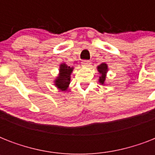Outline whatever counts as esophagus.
<instances>
[{
    "label": "esophagus",
    "mask_w": 155,
    "mask_h": 155,
    "mask_svg": "<svg viewBox=\"0 0 155 155\" xmlns=\"http://www.w3.org/2000/svg\"><path fill=\"white\" fill-rule=\"evenodd\" d=\"M81 64H82L83 67H89L91 63H90L89 60H83Z\"/></svg>",
    "instance_id": "1"
}]
</instances>
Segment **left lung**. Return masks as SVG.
<instances>
[{
    "label": "left lung",
    "mask_w": 155,
    "mask_h": 155,
    "mask_svg": "<svg viewBox=\"0 0 155 155\" xmlns=\"http://www.w3.org/2000/svg\"><path fill=\"white\" fill-rule=\"evenodd\" d=\"M97 70L101 74V76H100L99 82L104 84V81H105V77H106V73H107V71H108V66L106 63H101V65H99L97 67Z\"/></svg>",
    "instance_id": "8db88e82"
}]
</instances>
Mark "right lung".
I'll use <instances>...</instances> for the list:
<instances>
[{
  "label": "right lung",
  "mask_w": 155,
  "mask_h": 155,
  "mask_svg": "<svg viewBox=\"0 0 155 155\" xmlns=\"http://www.w3.org/2000/svg\"><path fill=\"white\" fill-rule=\"evenodd\" d=\"M73 68L68 67L67 64L63 63L59 67V74L57 79L54 80V84L58 88L62 91H66L68 89V85L70 84L71 74L72 72Z\"/></svg>",
  "instance_id": "add662e5"
}]
</instances>
